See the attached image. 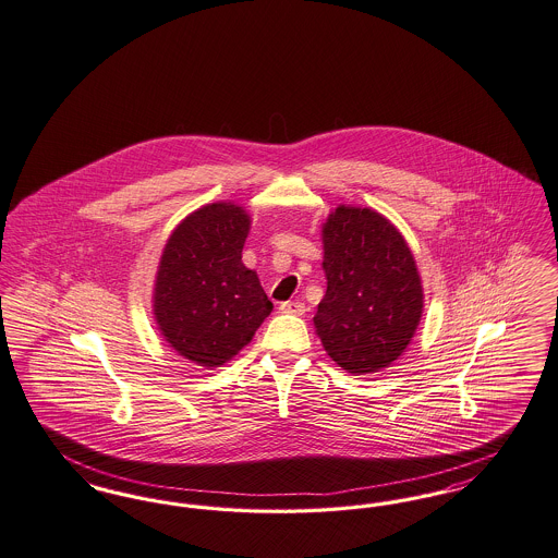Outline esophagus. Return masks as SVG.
Returning a JSON list of instances; mask_svg holds the SVG:
<instances>
[{"label": "esophagus", "instance_id": "1", "mask_svg": "<svg viewBox=\"0 0 558 558\" xmlns=\"http://www.w3.org/2000/svg\"><path fill=\"white\" fill-rule=\"evenodd\" d=\"M280 312L292 313V315H303V313H305V303L284 301V303H280Z\"/></svg>", "mask_w": 558, "mask_h": 558}]
</instances>
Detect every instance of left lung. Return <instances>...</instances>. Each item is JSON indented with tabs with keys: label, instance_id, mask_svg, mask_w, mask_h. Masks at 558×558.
<instances>
[{
	"label": "left lung",
	"instance_id": "1",
	"mask_svg": "<svg viewBox=\"0 0 558 558\" xmlns=\"http://www.w3.org/2000/svg\"><path fill=\"white\" fill-rule=\"evenodd\" d=\"M322 268L328 289L313 322L332 361L363 376L401 357L424 312L401 232L378 211L340 205L324 226Z\"/></svg>",
	"mask_w": 558,
	"mask_h": 558
}]
</instances>
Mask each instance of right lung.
<instances>
[{
  "mask_svg": "<svg viewBox=\"0 0 558 558\" xmlns=\"http://www.w3.org/2000/svg\"><path fill=\"white\" fill-rule=\"evenodd\" d=\"M248 216L232 203L191 214L168 239L156 282L163 338L201 367L234 357L271 312V301L241 253Z\"/></svg>",
  "mask_w": 558,
  "mask_h": 558,
  "instance_id": "right-lung-1",
  "label": "right lung"
}]
</instances>
